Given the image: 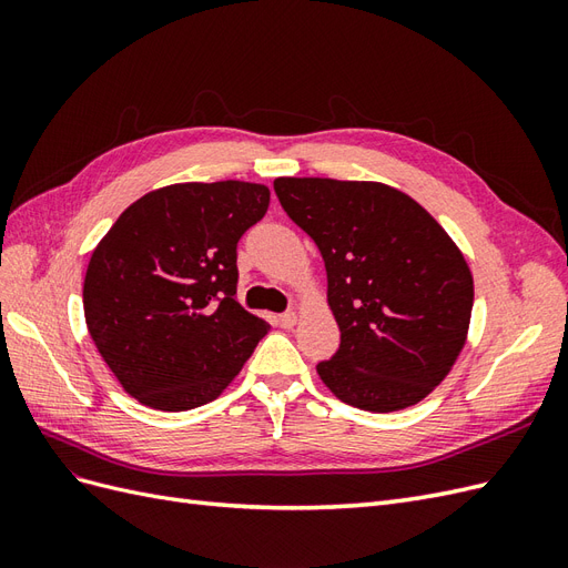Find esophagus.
<instances>
[{"mask_svg":"<svg viewBox=\"0 0 568 568\" xmlns=\"http://www.w3.org/2000/svg\"><path fill=\"white\" fill-rule=\"evenodd\" d=\"M298 322V315L291 311V313H284L282 317H280V324L284 326V329H291V326H294Z\"/></svg>","mask_w":568,"mask_h":568,"instance_id":"esophagus-1","label":"esophagus"}]
</instances>
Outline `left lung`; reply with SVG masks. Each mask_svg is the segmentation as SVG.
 <instances>
[{"label": "left lung", "mask_w": 568, "mask_h": 568, "mask_svg": "<svg viewBox=\"0 0 568 568\" xmlns=\"http://www.w3.org/2000/svg\"><path fill=\"white\" fill-rule=\"evenodd\" d=\"M282 209L317 244L341 346L317 365L338 400L417 405L467 343L474 277L462 251L405 192L382 182L277 178Z\"/></svg>", "instance_id": "left-lung-1"}]
</instances>
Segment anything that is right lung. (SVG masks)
<instances>
[{
  "label": "right lung",
  "instance_id": "1",
  "mask_svg": "<svg viewBox=\"0 0 568 568\" xmlns=\"http://www.w3.org/2000/svg\"><path fill=\"white\" fill-rule=\"evenodd\" d=\"M267 205L255 182L170 184L136 199L97 244L84 322L134 400L163 412L215 400L270 332L236 301V244Z\"/></svg>",
  "mask_w": 568,
  "mask_h": 568
}]
</instances>
